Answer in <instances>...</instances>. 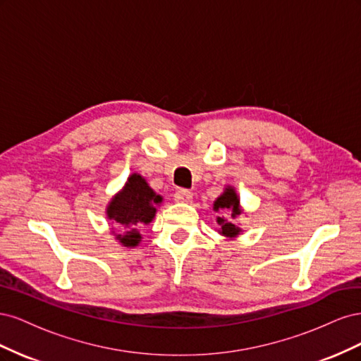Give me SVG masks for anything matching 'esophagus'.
I'll return each instance as SVG.
<instances>
[{
  "instance_id": "34e87169",
  "label": "esophagus",
  "mask_w": 361,
  "mask_h": 361,
  "mask_svg": "<svg viewBox=\"0 0 361 361\" xmlns=\"http://www.w3.org/2000/svg\"><path fill=\"white\" fill-rule=\"evenodd\" d=\"M191 199H192V194L188 190L180 188L176 191V194H174V200H176L178 203H190Z\"/></svg>"
}]
</instances>
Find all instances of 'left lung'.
I'll use <instances>...</instances> for the list:
<instances>
[{
	"mask_svg": "<svg viewBox=\"0 0 361 361\" xmlns=\"http://www.w3.org/2000/svg\"><path fill=\"white\" fill-rule=\"evenodd\" d=\"M212 209L215 212H228V216L220 214L216 216V223L218 228L216 232L221 236H224L228 241H233L239 235H243V228L239 224L235 223L238 216L243 215V207H241V200H239V195L232 185H227L224 191L218 195V197L214 200V207Z\"/></svg>",
	"mask_w": 361,
	"mask_h": 361,
	"instance_id": "obj_1",
	"label": "left lung"
}]
</instances>
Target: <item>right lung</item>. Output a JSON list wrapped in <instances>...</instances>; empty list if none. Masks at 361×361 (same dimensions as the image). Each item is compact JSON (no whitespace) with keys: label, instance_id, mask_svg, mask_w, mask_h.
Listing matches in <instances>:
<instances>
[{"label":"right lung","instance_id":"obj_1","mask_svg":"<svg viewBox=\"0 0 361 361\" xmlns=\"http://www.w3.org/2000/svg\"><path fill=\"white\" fill-rule=\"evenodd\" d=\"M162 195L157 194L140 173L129 174L125 185L106 204V220L111 221V235L126 248L138 247L140 228L154 221Z\"/></svg>","mask_w":361,"mask_h":361}]
</instances>
